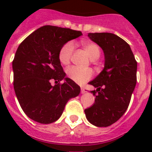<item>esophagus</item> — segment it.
<instances>
[{"label":"esophagus","instance_id":"1","mask_svg":"<svg viewBox=\"0 0 152 152\" xmlns=\"http://www.w3.org/2000/svg\"><path fill=\"white\" fill-rule=\"evenodd\" d=\"M86 92L85 89L83 88H81V94H84V93Z\"/></svg>","mask_w":152,"mask_h":152}]
</instances>
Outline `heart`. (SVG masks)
<instances>
[{
	"instance_id": "obj_1",
	"label": "heart",
	"mask_w": 152,
	"mask_h": 152,
	"mask_svg": "<svg viewBox=\"0 0 152 152\" xmlns=\"http://www.w3.org/2000/svg\"><path fill=\"white\" fill-rule=\"evenodd\" d=\"M84 50L88 53L91 60H96L101 54V50L99 45L91 42H82ZM74 52V44L72 42H68L64 43L60 49L58 57L61 63L63 64H68L71 61ZM67 76L70 80L79 84H83L87 81L91 79L93 72L91 69H83L76 66H72L68 68L66 70Z\"/></svg>"
}]
</instances>
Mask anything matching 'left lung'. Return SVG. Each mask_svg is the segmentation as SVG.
<instances>
[{
  "mask_svg": "<svg viewBox=\"0 0 152 152\" xmlns=\"http://www.w3.org/2000/svg\"><path fill=\"white\" fill-rule=\"evenodd\" d=\"M88 37L102 49L103 70L89 84L97 89L93 106L84 110L88 121L107 127L125 113L137 84V62L129 45L112 33H89Z\"/></svg>",
  "mask_w": 152,
  "mask_h": 152,
  "instance_id": "1",
  "label": "left lung"
}]
</instances>
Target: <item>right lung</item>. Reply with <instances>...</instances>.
Returning a JSON list of instances; mask_svg holds the SVG:
<instances>
[{
    "mask_svg": "<svg viewBox=\"0 0 152 152\" xmlns=\"http://www.w3.org/2000/svg\"><path fill=\"white\" fill-rule=\"evenodd\" d=\"M81 35L80 31L46 25L18 47L12 61L14 90L23 112L34 121H56L68 101L80 92V86L65 78L58 53L64 43ZM62 79L65 82L61 84Z\"/></svg>",
    "mask_w": 152,
    "mask_h": 152,
    "instance_id": "1",
    "label": "right lung"
}]
</instances>
